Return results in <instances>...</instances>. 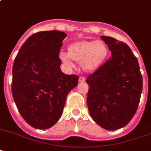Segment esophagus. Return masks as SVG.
<instances>
[{"instance_id":"obj_1","label":"esophagus","mask_w":151,"mask_h":151,"mask_svg":"<svg viewBox=\"0 0 151 151\" xmlns=\"http://www.w3.org/2000/svg\"><path fill=\"white\" fill-rule=\"evenodd\" d=\"M85 81H86V78L84 76H80L78 78V82L79 83H83Z\"/></svg>"}]
</instances>
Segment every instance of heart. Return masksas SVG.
<instances>
[{"instance_id":"obj_1","label":"heart","mask_w":151,"mask_h":151,"mask_svg":"<svg viewBox=\"0 0 151 151\" xmlns=\"http://www.w3.org/2000/svg\"><path fill=\"white\" fill-rule=\"evenodd\" d=\"M109 53V48L103 41H81L68 45V52H59V59L67 67L81 63L86 72L93 73L102 65Z\"/></svg>"}]
</instances>
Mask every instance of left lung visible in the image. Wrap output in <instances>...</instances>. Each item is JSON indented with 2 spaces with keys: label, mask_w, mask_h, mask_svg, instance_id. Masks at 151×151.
Segmentation results:
<instances>
[{
  "label": "left lung",
  "mask_w": 151,
  "mask_h": 151,
  "mask_svg": "<svg viewBox=\"0 0 151 151\" xmlns=\"http://www.w3.org/2000/svg\"><path fill=\"white\" fill-rule=\"evenodd\" d=\"M101 38L111 57L86 78L87 106L91 117L103 129L127 125L140 103L143 79L137 58L129 46L108 36Z\"/></svg>",
  "instance_id": "obj_1"
}]
</instances>
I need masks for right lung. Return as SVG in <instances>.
Segmentation results:
<instances>
[{
  "label": "right lung",
  "instance_id": "add662e5",
  "mask_svg": "<svg viewBox=\"0 0 151 151\" xmlns=\"http://www.w3.org/2000/svg\"><path fill=\"white\" fill-rule=\"evenodd\" d=\"M65 37L56 30L33 34L14 62V100L23 119L36 129H48L58 122L68 93L78 85L77 76L60 68L59 51Z\"/></svg>",
  "mask_w": 151,
  "mask_h": 151
}]
</instances>
